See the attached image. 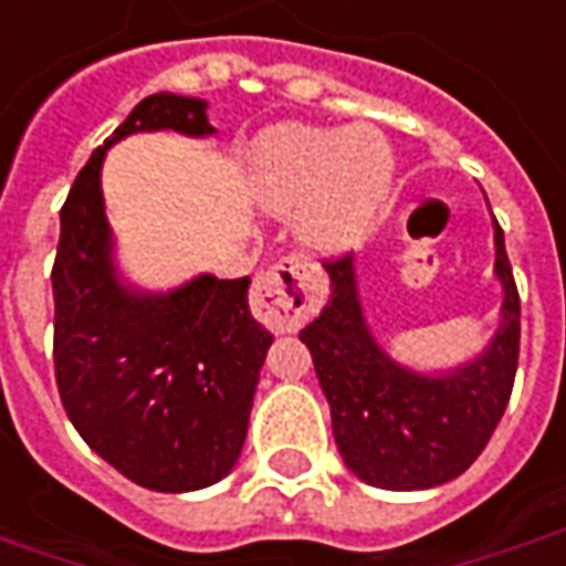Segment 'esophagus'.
Listing matches in <instances>:
<instances>
[{"instance_id": "obj_1", "label": "esophagus", "mask_w": 566, "mask_h": 566, "mask_svg": "<svg viewBox=\"0 0 566 566\" xmlns=\"http://www.w3.org/2000/svg\"><path fill=\"white\" fill-rule=\"evenodd\" d=\"M315 303L318 300L310 282V266L294 253L263 269L253 282V315L275 332L300 328L315 313Z\"/></svg>"}]
</instances>
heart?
<instances>
[{
  "mask_svg": "<svg viewBox=\"0 0 566 566\" xmlns=\"http://www.w3.org/2000/svg\"><path fill=\"white\" fill-rule=\"evenodd\" d=\"M394 182V154L375 129L279 126L253 145V186L272 213L300 203L303 234L318 248L344 244L380 210Z\"/></svg>",
  "mask_w": 566,
  "mask_h": 566,
  "instance_id": "1",
  "label": "heart"
}]
</instances>
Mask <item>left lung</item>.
Returning a JSON list of instances; mask_svg holds the SVG:
<instances>
[{"instance_id":"1","label":"left lung","mask_w":566,"mask_h":566,"mask_svg":"<svg viewBox=\"0 0 566 566\" xmlns=\"http://www.w3.org/2000/svg\"><path fill=\"white\" fill-rule=\"evenodd\" d=\"M325 269L332 300L300 340L328 396L334 440L349 471L380 490H428L464 474L505 415L521 353V294L502 226L495 222L502 328L476 363L443 378L406 371L380 353L365 328L349 253L325 260Z\"/></svg>"}]
</instances>
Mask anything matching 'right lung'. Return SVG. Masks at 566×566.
Returning a JSON list of instances; mask_svg holds the SVG:
<instances>
[{
    "label": "right lung",
    "instance_id": "obj_1",
    "mask_svg": "<svg viewBox=\"0 0 566 566\" xmlns=\"http://www.w3.org/2000/svg\"><path fill=\"white\" fill-rule=\"evenodd\" d=\"M203 107L167 92L133 107L73 179L52 266L61 406L90 449L157 493L201 490L232 471L272 344L248 306V275H201L167 297H138L114 279L105 151L142 129L207 136Z\"/></svg>",
    "mask_w": 566,
    "mask_h": 566
}]
</instances>
